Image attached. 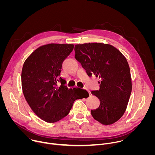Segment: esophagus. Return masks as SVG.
<instances>
[{
  "instance_id": "esophagus-1",
  "label": "esophagus",
  "mask_w": 155,
  "mask_h": 155,
  "mask_svg": "<svg viewBox=\"0 0 155 155\" xmlns=\"http://www.w3.org/2000/svg\"><path fill=\"white\" fill-rule=\"evenodd\" d=\"M84 89H85V90H87V88H86V87H85V88H84ZM89 94H90V95H91V92H90H90H89Z\"/></svg>"
}]
</instances>
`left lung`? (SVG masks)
<instances>
[{"label":"left lung","mask_w":155,"mask_h":155,"mask_svg":"<svg viewBox=\"0 0 155 155\" xmlns=\"http://www.w3.org/2000/svg\"><path fill=\"white\" fill-rule=\"evenodd\" d=\"M75 58L86 69L101 80L100 89L93 91L100 105L91 110L93 117L102 124H112L124 115L132 91L130 68L127 59L109 44L89 43L75 46Z\"/></svg>","instance_id":"1"}]
</instances>
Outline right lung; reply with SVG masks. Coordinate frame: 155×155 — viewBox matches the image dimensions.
<instances>
[{
    "label": "right lung",
    "mask_w": 155,
    "mask_h": 155,
    "mask_svg": "<svg viewBox=\"0 0 155 155\" xmlns=\"http://www.w3.org/2000/svg\"><path fill=\"white\" fill-rule=\"evenodd\" d=\"M73 44L50 43L33 51L24 62L21 72L22 90L32 111L41 120L55 123L67 116L74 101L89 96L79 87L69 88L62 83L64 60L74 49Z\"/></svg>",
    "instance_id": "1"
}]
</instances>
